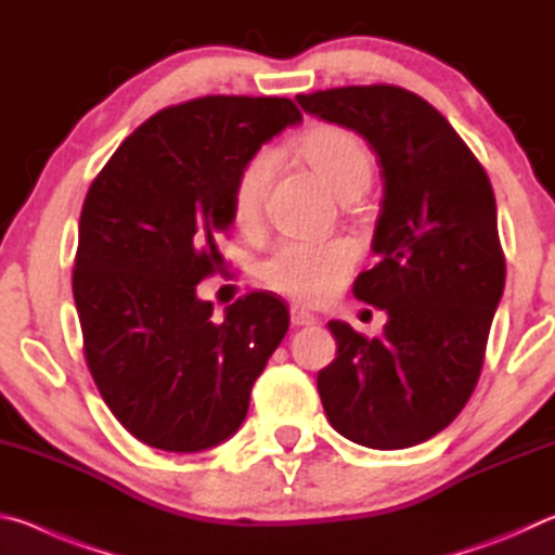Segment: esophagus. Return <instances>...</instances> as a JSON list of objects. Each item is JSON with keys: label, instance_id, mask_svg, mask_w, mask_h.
I'll use <instances>...</instances> for the list:
<instances>
[{"label": "esophagus", "instance_id": "34e87169", "mask_svg": "<svg viewBox=\"0 0 555 555\" xmlns=\"http://www.w3.org/2000/svg\"><path fill=\"white\" fill-rule=\"evenodd\" d=\"M315 323H318V318L313 313L304 311V308H291V325L294 327H308Z\"/></svg>", "mask_w": 555, "mask_h": 555}]
</instances>
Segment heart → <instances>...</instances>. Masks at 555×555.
Wrapping results in <instances>:
<instances>
[{"instance_id": "b5f03b06", "label": "heart", "mask_w": 555, "mask_h": 555, "mask_svg": "<svg viewBox=\"0 0 555 555\" xmlns=\"http://www.w3.org/2000/svg\"><path fill=\"white\" fill-rule=\"evenodd\" d=\"M298 154L311 164L327 188L345 198L350 193H364L372 178V156L354 131L345 127H315L300 137ZM276 154L261 149L249 158L234 181L232 215L240 228H251L264 208L271 178H274ZM354 261V247L347 240L327 242H284L264 261V279L271 288L288 298L318 304L340 286Z\"/></svg>"}]
</instances>
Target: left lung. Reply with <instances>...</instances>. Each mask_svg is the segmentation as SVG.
Masks as SVG:
<instances>
[{
    "label": "left lung",
    "instance_id": "left-lung-1",
    "mask_svg": "<svg viewBox=\"0 0 555 555\" xmlns=\"http://www.w3.org/2000/svg\"><path fill=\"white\" fill-rule=\"evenodd\" d=\"M296 100L308 115L367 139L384 181L377 264L352 291L389 321L372 340L327 323L337 357L318 372L325 416L352 443L418 446L453 424L480 379L506 276L492 183L416 92L350 86Z\"/></svg>",
    "mask_w": 555,
    "mask_h": 555
}]
</instances>
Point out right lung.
Returning <instances> with one entry per match:
<instances>
[{
    "label": "right lung",
    "mask_w": 555,
    "mask_h": 555,
    "mask_svg": "<svg viewBox=\"0 0 555 555\" xmlns=\"http://www.w3.org/2000/svg\"><path fill=\"white\" fill-rule=\"evenodd\" d=\"M304 119L288 98L208 95L131 131L80 212L73 298L92 379L142 443L198 453L237 434L249 393L288 331L284 300L259 291L224 308L195 286L224 259L244 164Z\"/></svg>",
    "instance_id": "right-lung-1"
}]
</instances>
